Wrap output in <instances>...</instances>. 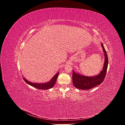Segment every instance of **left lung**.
Wrapping results in <instances>:
<instances>
[{"label": "left lung", "instance_id": "8db88e82", "mask_svg": "<svg viewBox=\"0 0 125 125\" xmlns=\"http://www.w3.org/2000/svg\"><path fill=\"white\" fill-rule=\"evenodd\" d=\"M101 46L103 48L105 56L104 66L100 74L94 77H86L81 75L73 71V83L76 88L83 90H88L100 84L104 81L107 70L108 59L107 54L102 43H101Z\"/></svg>", "mask_w": 125, "mask_h": 125}]
</instances>
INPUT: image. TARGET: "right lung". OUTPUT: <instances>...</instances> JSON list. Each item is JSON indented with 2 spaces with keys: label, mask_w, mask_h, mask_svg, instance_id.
Instances as JSON below:
<instances>
[{
  "label": "right lung",
  "mask_w": 125,
  "mask_h": 125,
  "mask_svg": "<svg viewBox=\"0 0 125 125\" xmlns=\"http://www.w3.org/2000/svg\"><path fill=\"white\" fill-rule=\"evenodd\" d=\"M59 72L57 73L54 77L52 78V79L48 82L46 83H32L31 82H30L28 81H27L26 79H25L24 78H23L24 80L25 81V82L30 85L35 87L37 88L40 89V90H47V89H49L52 88L53 86L55 84V83L56 82L57 78L58 77V74Z\"/></svg>",
  "instance_id": "add662e5"
}]
</instances>
